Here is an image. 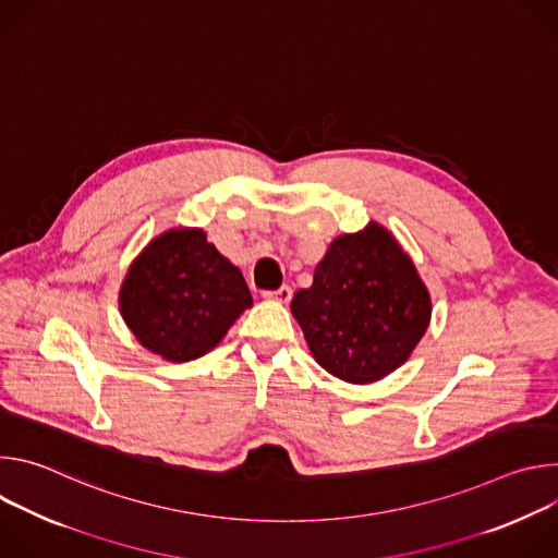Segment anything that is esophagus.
Wrapping results in <instances>:
<instances>
[{"label": "esophagus", "mask_w": 558, "mask_h": 558, "mask_svg": "<svg viewBox=\"0 0 558 558\" xmlns=\"http://www.w3.org/2000/svg\"><path fill=\"white\" fill-rule=\"evenodd\" d=\"M291 295H293V289L289 284H282L276 291H265V298H271V300H278V302H289Z\"/></svg>", "instance_id": "1"}]
</instances>
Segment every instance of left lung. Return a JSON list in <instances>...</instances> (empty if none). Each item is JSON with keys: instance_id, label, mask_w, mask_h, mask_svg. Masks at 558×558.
Masks as SVG:
<instances>
[{"instance_id": "8db88e82", "label": "left lung", "mask_w": 558, "mask_h": 558, "mask_svg": "<svg viewBox=\"0 0 558 558\" xmlns=\"http://www.w3.org/2000/svg\"><path fill=\"white\" fill-rule=\"evenodd\" d=\"M291 313L325 371L368 384L402 366L430 323V295L395 238L371 222L331 243Z\"/></svg>"}]
</instances>
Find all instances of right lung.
Instances as JSON below:
<instances>
[{"mask_svg":"<svg viewBox=\"0 0 558 558\" xmlns=\"http://www.w3.org/2000/svg\"><path fill=\"white\" fill-rule=\"evenodd\" d=\"M121 313L134 338L170 362L211 351L254 304L250 287L201 229H170L132 263Z\"/></svg>","mask_w":558,"mask_h":558,"instance_id":"right-lung-1","label":"right lung"}]
</instances>
